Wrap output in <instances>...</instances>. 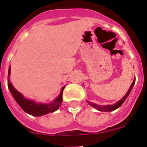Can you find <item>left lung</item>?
I'll return each instance as SVG.
<instances>
[{
    "mask_svg": "<svg viewBox=\"0 0 147 147\" xmlns=\"http://www.w3.org/2000/svg\"><path fill=\"white\" fill-rule=\"evenodd\" d=\"M135 82H136V80H134V81H133L132 83H131V86H130V89L128 90L127 93L125 94V96L123 97V98L121 99V100H120V101L117 102V103L114 104V105H96V104H94V103H92V102H88V104H89L90 105H91L92 107L97 109L99 111H103V112H110V111L115 110V109H117V108H119L120 105H122L123 102H124V101L126 100V98H127V96H128V94H129L130 92H131V89H132L133 86H134V84H135Z\"/></svg>",
    "mask_w": 147,
    "mask_h": 147,
    "instance_id": "8db88e82",
    "label": "left lung"
}]
</instances>
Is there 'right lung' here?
Masks as SVG:
<instances>
[{
	"label": "right lung",
	"mask_w": 147,
	"mask_h": 147,
	"mask_svg": "<svg viewBox=\"0 0 147 147\" xmlns=\"http://www.w3.org/2000/svg\"><path fill=\"white\" fill-rule=\"evenodd\" d=\"M9 75H10V67L8 68V76H9ZM8 86L12 96L14 97L15 100L16 101V102L20 105L21 108L23 109L26 113L30 114V115H33V116L41 117V116L48 114L52 112H54L60 107V105L62 103V100H63L62 94H63L64 86L61 89L60 95L58 96L51 104H41V103L38 104V103H35L33 101H30V100L24 98V96L13 87L9 80H8Z\"/></svg>",
	"instance_id": "add662e5"
}]
</instances>
